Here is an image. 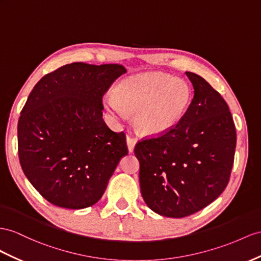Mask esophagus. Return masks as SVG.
Here are the masks:
<instances>
[{
	"instance_id": "34e87169",
	"label": "esophagus",
	"mask_w": 261,
	"mask_h": 261,
	"mask_svg": "<svg viewBox=\"0 0 261 261\" xmlns=\"http://www.w3.org/2000/svg\"><path fill=\"white\" fill-rule=\"evenodd\" d=\"M136 143H137V139L135 137H132V136L126 137V144H128L129 152H133V150H135Z\"/></svg>"
}]
</instances>
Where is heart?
<instances>
[{"mask_svg":"<svg viewBox=\"0 0 261 261\" xmlns=\"http://www.w3.org/2000/svg\"><path fill=\"white\" fill-rule=\"evenodd\" d=\"M192 96L185 80L150 71L121 80L113 89V96L103 98V105L118 117H124L126 112L136 113L138 132L146 137H159L181 121Z\"/></svg>","mask_w":261,"mask_h":261,"instance_id":"obj_1","label":"heart"}]
</instances>
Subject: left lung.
I'll return each mask as SVG.
<instances>
[{"instance_id":"obj_1","label":"left lung","mask_w":261,"mask_h":261,"mask_svg":"<svg viewBox=\"0 0 261 261\" xmlns=\"http://www.w3.org/2000/svg\"><path fill=\"white\" fill-rule=\"evenodd\" d=\"M185 73L194 97L181 121L135 148L145 204L172 218L192 215L222 194L236 148L235 124L223 97L204 78Z\"/></svg>"}]
</instances>
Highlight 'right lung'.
<instances>
[{
    "instance_id": "obj_1",
    "label": "right lung",
    "mask_w": 261,
    "mask_h": 261,
    "mask_svg": "<svg viewBox=\"0 0 261 261\" xmlns=\"http://www.w3.org/2000/svg\"><path fill=\"white\" fill-rule=\"evenodd\" d=\"M126 69L118 64L72 63L33 88L17 124L25 176L49 203L70 210L101 198L122 156L125 135L102 119V97Z\"/></svg>"
}]
</instances>
